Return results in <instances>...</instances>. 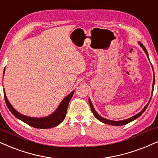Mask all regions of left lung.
I'll return each mask as SVG.
<instances>
[{"mask_svg": "<svg viewBox=\"0 0 158 158\" xmlns=\"http://www.w3.org/2000/svg\"><path fill=\"white\" fill-rule=\"evenodd\" d=\"M138 43H139V45H140V47H141V48L143 49V51H145L146 54L147 55V56H148V57H149V54H148L147 51H146V49L145 48V47H144V45H143V44H142L141 43H140V42H138ZM154 85H155V77H154V79H153V84H152L153 89H152V93H153V90H154ZM151 98H152V97L150 98L149 102H148V104H146L145 107H144L143 109L141 111H140L139 113L136 114L135 115H134V116L130 118L125 119V120H123V121H111V120H109V119L104 118L102 117V116H101V115H99L97 113H96V110H95L94 106H93L92 102H91V101H90V98H89V104H90L91 110H92V112H93V113H94V116L96 117V118H97L98 121H102V122H103V123H107V124H109V125H113V126H122V125L127 124V123H128L131 122V121L135 120L136 118H138V117H140V115H141L142 114H143V113H144V111H145L146 108H147L148 105H149V102H150V101H151Z\"/></svg>", "mask_w": 158, "mask_h": 158, "instance_id": "8db88e82", "label": "left lung"}]
</instances>
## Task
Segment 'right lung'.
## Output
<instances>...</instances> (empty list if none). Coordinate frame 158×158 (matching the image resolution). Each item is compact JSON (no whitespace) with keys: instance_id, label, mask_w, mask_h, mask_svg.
Listing matches in <instances>:
<instances>
[{"instance_id":"right-lung-1","label":"right lung","mask_w":158,"mask_h":158,"mask_svg":"<svg viewBox=\"0 0 158 158\" xmlns=\"http://www.w3.org/2000/svg\"><path fill=\"white\" fill-rule=\"evenodd\" d=\"M3 74H4V72H3ZM73 93L74 91H72L71 94H68V96L62 101V102L60 104L57 109L56 110V111H55L54 113H53L51 115H48V116L44 118H32L22 115V114L18 113V112L12 107V104L9 103V100L7 99L6 96L5 91L3 92V94H4V98L6 106L8 107L9 110H10L11 113H12L17 118L20 119V120H21L22 121H23V122L27 123L29 126L35 127V128L49 129L57 126V125L60 124V123L61 122H62V121L64 120V118H65L66 113H67L68 104H69L70 101H71L72 96H73Z\"/></svg>"}]
</instances>
